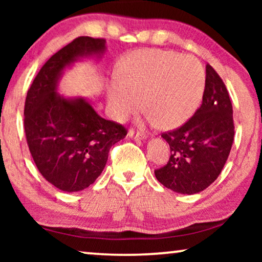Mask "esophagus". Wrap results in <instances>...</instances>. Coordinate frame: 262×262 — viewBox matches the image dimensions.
<instances>
[{
	"label": "esophagus",
	"instance_id": "esophagus-1",
	"mask_svg": "<svg viewBox=\"0 0 262 262\" xmlns=\"http://www.w3.org/2000/svg\"><path fill=\"white\" fill-rule=\"evenodd\" d=\"M127 136H128V137L135 138V139H144V138H146V136L144 134L136 131V130H134V128H130V130H128Z\"/></svg>",
	"mask_w": 262,
	"mask_h": 262
}]
</instances>
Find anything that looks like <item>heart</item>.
<instances>
[{"mask_svg": "<svg viewBox=\"0 0 262 262\" xmlns=\"http://www.w3.org/2000/svg\"><path fill=\"white\" fill-rule=\"evenodd\" d=\"M205 70L195 57L164 50H142L125 62L121 80L110 89L113 116L123 120L143 106L148 119L175 127L193 116L205 91Z\"/></svg>", "mask_w": 262, "mask_h": 262, "instance_id": "obj_1", "label": "heart"}]
</instances>
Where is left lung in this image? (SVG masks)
I'll return each instance as SVG.
<instances>
[{"mask_svg": "<svg viewBox=\"0 0 262 262\" xmlns=\"http://www.w3.org/2000/svg\"><path fill=\"white\" fill-rule=\"evenodd\" d=\"M232 105L223 80L210 64L202 105L180 127L163 132L170 148L167 164L155 170L164 187L194 194L218 178L230 154L235 135Z\"/></svg>", "mask_w": 262, "mask_h": 262, "instance_id": "1", "label": "left lung"}]
</instances>
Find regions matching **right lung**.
<instances>
[{"instance_id":"1","label":"right lung","mask_w":262,"mask_h":262,"mask_svg":"<svg viewBox=\"0 0 262 262\" xmlns=\"http://www.w3.org/2000/svg\"><path fill=\"white\" fill-rule=\"evenodd\" d=\"M102 38L78 37L39 70L27 92L24 127L28 149L40 174L64 192L87 188L102 173L112 145L127 130L106 120L83 99L56 92L63 69L81 57L105 51Z\"/></svg>"}]
</instances>
